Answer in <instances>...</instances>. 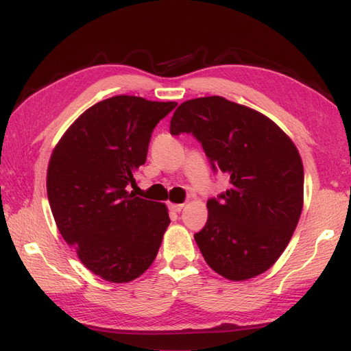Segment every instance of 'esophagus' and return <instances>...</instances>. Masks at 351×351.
I'll use <instances>...</instances> for the list:
<instances>
[{"mask_svg": "<svg viewBox=\"0 0 351 351\" xmlns=\"http://www.w3.org/2000/svg\"><path fill=\"white\" fill-rule=\"evenodd\" d=\"M184 208V204H169V210L173 213H180Z\"/></svg>", "mask_w": 351, "mask_h": 351, "instance_id": "34e87169", "label": "esophagus"}]
</instances>
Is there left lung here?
<instances>
[{"label":"left lung","mask_w":351,"mask_h":351,"mask_svg":"<svg viewBox=\"0 0 351 351\" xmlns=\"http://www.w3.org/2000/svg\"><path fill=\"white\" fill-rule=\"evenodd\" d=\"M193 134L229 189L206 202L205 228L195 234L215 273L245 280L267 271L285 250L303 208V162L285 132L259 111L205 96L182 102L170 134Z\"/></svg>","instance_id":"8db88e82"}]
</instances>
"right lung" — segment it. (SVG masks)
Listing matches in <instances>:
<instances>
[{"mask_svg": "<svg viewBox=\"0 0 351 351\" xmlns=\"http://www.w3.org/2000/svg\"><path fill=\"white\" fill-rule=\"evenodd\" d=\"M176 102L119 95L86 110L51 154L47 191L64 241L104 280L131 282L158 253L167 206L126 187L146 162L152 131Z\"/></svg>", "mask_w": 351, "mask_h": 351, "instance_id": "add662e5", "label": "right lung"}]
</instances>
